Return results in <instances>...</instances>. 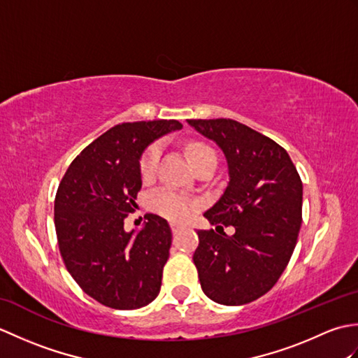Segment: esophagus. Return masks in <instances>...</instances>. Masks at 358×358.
Returning a JSON list of instances; mask_svg holds the SVG:
<instances>
[{
    "label": "esophagus",
    "mask_w": 358,
    "mask_h": 358,
    "mask_svg": "<svg viewBox=\"0 0 358 358\" xmlns=\"http://www.w3.org/2000/svg\"><path fill=\"white\" fill-rule=\"evenodd\" d=\"M171 227H172V232H173V234H178L181 229H183V226L178 224V223H172Z\"/></svg>",
    "instance_id": "esophagus-1"
}]
</instances>
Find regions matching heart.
Masks as SVG:
<instances>
[{
    "label": "heart",
    "mask_w": 358,
    "mask_h": 358,
    "mask_svg": "<svg viewBox=\"0 0 358 358\" xmlns=\"http://www.w3.org/2000/svg\"><path fill=\"white\" fill-rule=\"evenodd\" d=\"M187 154L191 157L194 166L201 163L203 159L217 157L215 152L203 143H191L187 146ZM162 157V146L159 144H152V146L144 152L140 162V173L143 180H152L157 172V167ZM149 206L157 214L167 217L171 220H185L195 210V203L186 195L177 194L169 189H159L149 196Z\"/></svg>",
    "instance_id": "b5f03b06"
}]
</instances>
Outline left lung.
<instances>
[{
	"mask_svg": "<svg viewBox=\"0 0 358 358\" xmlns=\"http://www.w3.org/2000/svg\"><path fill=\"white\" fill-rule=\"evenodd\" d=\"M187 123L223 150L229 172L223 195L204 217L235 227L234 235L196 232L200 285L220 305H246L268 292L291 260L301 226L300 175L280 144L238 121Z\"/></svg>",
	"mask_w": 358,
	"mask_h": 358,
	"instance_id": "1",
	"label": "left lung"
}]
</instances>
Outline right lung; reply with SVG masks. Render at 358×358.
<instances>
[{"instance_id":"1","label":"right lung","mask_w":358,"mask_h":358,"mask_svg":"<svg viewBox=\"0 0 358 358\" xmlns=\"http://www.w3.org/2000/svg\"><path fill=\"white\" fill-rule=\"evenodd\" d=\"M181 127L177 120L117 124L73 159L59 183L53 218L59 252L78 286L104 306L138 309L159 292L171 226L148 214L140 231L127 232L124 218L136 208L143 152Z\"/></svg>"}]
</instances>
